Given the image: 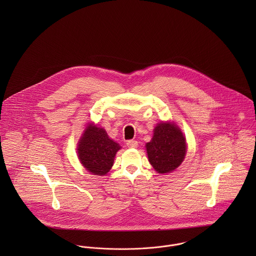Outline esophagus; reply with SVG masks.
Masks as SVG:
<instances>
[{
	"label": "esophagus",
	"instance_id": "1",
	"mask_svg": "<svg viewBox=\"0 0 256 256\" xmlns=\"http://www.w3.org/2000/svg\"><path fill=\"white\" fill-rule=\"evenodd\" d=\"M126 145H127L128 148H137V146H138V142H137L136 140H129V141H127Z\"/></svg>",
	"mask_w": 256,
	"mask_h": 256
}]
</instances>
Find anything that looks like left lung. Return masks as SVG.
Masks as SVG:
<instances>
[{"instance_id":"8db88e82","label":"left lung","mask_w":256,"mask_h":256,"mask_svg":"<svg viewBox=\"0 0 256 256\" xmlns=\"http://www.w3.org/2000/svg\"><path fill=\"white\" fill-rule=\"evenodd\" d=\"M150 164L158 174L178 168L186 154V140L180 128L172 122H160L154 129L150 142L146 144Z\"/></svg>"}]
</instances>
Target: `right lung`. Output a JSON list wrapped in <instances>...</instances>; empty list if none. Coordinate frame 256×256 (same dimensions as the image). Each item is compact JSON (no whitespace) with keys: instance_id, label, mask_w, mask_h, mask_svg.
<instances>
[{"instance_id":"right-lung-1","label":"right lung","mask_w":256,"mask_h":256,"mask_svg":"<svg viewBox=\"0 0 256 256\" xmlns=\"http://www.w3.org/2000/svg\"><path fill=\"white\" fill-rule=\"evenodd\" d=\"M120 148L104 128L94 124H88L76 148L80 164L94 176H106L110 172Z\"/></svg>"}]
</instances>
